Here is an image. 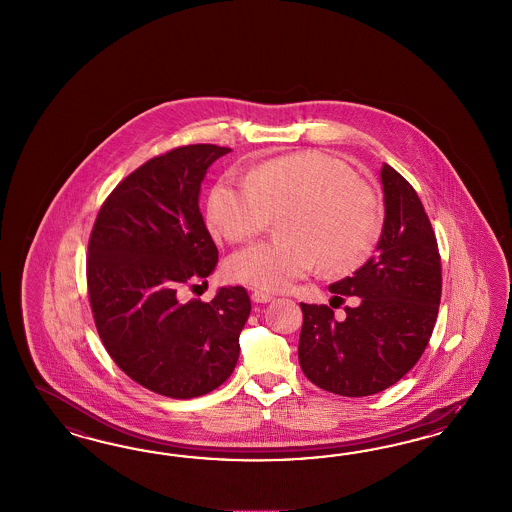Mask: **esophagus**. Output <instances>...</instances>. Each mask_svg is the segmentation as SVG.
<instances>
[{"mask_svg":"<svg viewBox=\"0 0 512 512\" xmlns=\"http://www.w3.org/2000/svg\"><path fill=\"white\" fill-rule=\"evenodd\" d=\"M272 298H274V296L270 295V293H266V291H259V289L251 293V300H253V302H257V304H266V302H270Z\"/></svg>","mask_w":512,"mask_h":512,"instance_id":"1","label":"esophagus"}]
</instances>
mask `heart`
Returning <instances> with one entry per match:
<instances>
[{
    "instance_id": "heart-1",
    "label": "heart",
    "mask_w": 512,
    "mask_h": 512,
    "mask_svg": "<svg viewBox=\"0 0 512 512\" xmlns=\"http://www.w3.org/2000/svg\"><path fill=\"white\" fill-rule=\"evenodd\" d=\"M281 214V236L236 251L234 279L281 291L321 263L345 272L364 263L383 227L372 189L336 155L308 150L270 159L249 176L227 174L208 199V221L231 242L264 233Z\"/></svg>"
}]
</instances>
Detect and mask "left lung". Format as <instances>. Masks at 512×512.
<instances>
[{
  "mask_svg": "<svg viewBox=\"0 0 512 512\" xmlns=\"http://www.w3.org/2000/svg\"><path fill=\"white\" fill-rule=\"evenodd\" d=\"M385 223L377 253L355 276L332 283L330 306L358 300L336 320L326 304H300L298 360L323 390L360 398L398 383L422 357L441 302V255L417 191L383 165ZM337 304L334 305L333 302Z\"/></svg>",
  "mask_w": 512,
  "mask_h": 512,
  "instance_id": "1",
  "label": "left lung"
}]
</instances>
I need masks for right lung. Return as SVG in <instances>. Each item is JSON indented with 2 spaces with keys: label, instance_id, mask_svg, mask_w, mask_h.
<instances>
[{
  "label": "right lung",
  "instance_id": "add662e5",
  "mask_svg": "<svg viewBox=\"0 0 512 512\" xmlns=\"http://www.w3.org/2000/svg\"><path fill=\"white\" fill-rule=\"evenodd\" d=\"M229 152L189 144L148 159L112 189L90 234L97 334L125 375L167 398H197L229 379L251 311L244 287H221L210 302L182 300L216 268L199 193L206 169Z\"/></svg>",
  "mask_w": 512,
  "mask_h": 512
}]
</instances>
